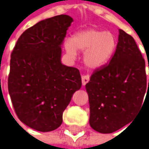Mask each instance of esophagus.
Wrapping results in <instances>:
<instances>
[{
    "label": "esophagus",
    "mask_w": 149,
    "mask_h": 149,
    "mask_svg": "<svg viewBox=\"0 0 149 149\" xmlns=\"http://www.w3.org/2000/svg\"><path fill=\"white\" fill-rule=\"evenodd\" d=\"M82 84L84 86L89 81V76L88 75H82Z\"/></svg>",
    "instance_id": "1"
}]
</instances>
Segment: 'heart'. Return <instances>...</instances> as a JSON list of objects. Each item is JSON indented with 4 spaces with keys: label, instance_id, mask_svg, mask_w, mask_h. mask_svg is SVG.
<instances>
[{
    "label": "heart",
    "instance_id": "b5f03b06",
    "mask_svg": "<svg viewBox=\"0 0 149 149\" xmlns=\"http://www.w3.org/2000/svg\"><path fill=\"white\" fill-rule=\"evenodd\" d=\"M64 47L68 55L73 57L76 56L77 50L84 51L85 65L91 69H97L104 65L111 57L116 42L111 32L89 29L76 33L72 39H65Z\"/></svg>",
    "mask_w": 149,
    "mask_h": 149
}]
</instances>
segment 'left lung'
Instances as JSON below:
<instances>
[{
    "instance_id": "left-lung-1",
    "label": "left lung",
    "mask_w": 149,
    "mask_h": 149,
    "mask_svg": "<svg viewBox=\"0 0 149 149\" xmlns=\"http://www.w3.org/2000/svg\"><path fill=\"white\" fill-rule=\"evenodd\" d=\"M148 88L142 54L132 37L119 29L116 49L110 62L96 70L85 85L91 127L110 134L130 123L144 104Z\"/></svg>"
}]
</instances>
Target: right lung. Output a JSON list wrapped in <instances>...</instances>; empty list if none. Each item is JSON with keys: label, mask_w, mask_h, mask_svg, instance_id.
<instances>
[{"label": "right lung", "mask_w": 149, "mask_h": 149, "mask_svg": "<svg viewBox=\"0 0 149 149\" xmlns=\"http://www.w3.org/2000/svg\"><path fill=\"white\" fill-rule=\"evenodd\" d=\"M73 19L61 15L25 30L11 53L8 90L21 122L41 132L57 129L82 85L79 70L61 63V46Z\"/></svg>", "instance_id": "obj_1"}]
</instances>
